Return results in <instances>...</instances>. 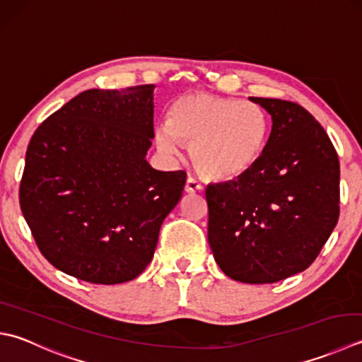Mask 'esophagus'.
Listing matches in <instances>:
<instances>
[{
	"label": "esophagus",
	"mask_w": 362,
	"mask_h": 362,
	"mask_svg": "<svg viewBox=\"0 0 362 362\" xmlns=\"http://www.w3.org/2000/svg\"><path fill=\"white\" fill-rule=\"evenodd\" d=\"M204 187L199 180H196L194 177H188L187 183H185V191L187 193H197V191H201Z\"/></svg>",
	"instance_id": "esophagus-1"
}]
</instances>
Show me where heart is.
<instances>
[{"mask_svg":"<svg viewBox=\"0 0 362 362\" xmlns=\"http://www.w3.org/2000/svg\"><path fill=\"white\" fill-rule=\"evenodd\" d=\"M270 120L257 103L188 94L169 110V122L155 130V144L177 157L182 141L189 144L193 166L209 179H233L250 171L262 158L268 143Z\"/></svg>","mask_w":362,"mask_h":362,"instance_id":"heart-1","label":"heart"}]
</instances>
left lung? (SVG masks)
Here are the masks:
<instances>
[{"mask_svg":"<svg viewBox=\"0 0 362 362\" xmlns=\"http://www.w3.org/2000/svg\"><path fill=\"white\" fill-rule=\"evenodd\" d=\"M272 116L265 152L237 179L210 183L209 243L219 268L246 284L301 273L339 218V158L323 127L303 106L250 97Z\"/></svg>","mask_w":362,"mask_h":362,"instance_id":"left-lung-1","label":"left lung"}]
</instances>
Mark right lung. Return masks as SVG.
Here are the masks:
<instances>
[{
	"label": "right lung",
	"instance_id": "1",
	"mask_svg": "<svg viewBox=\"0 0 362 362\" xmlns=\"http://www.w3.org/2000/svg\"><path fill=\"white\" fill-rule=\"evenodd\" d=\"M155 84L89 89L34 132L20 207L40 252L66 274L120 284L146 270L185 171L148 165Z\"/></svg>",
	"mask_w": 362,
	"mask_h": 362
}]
</instances>
